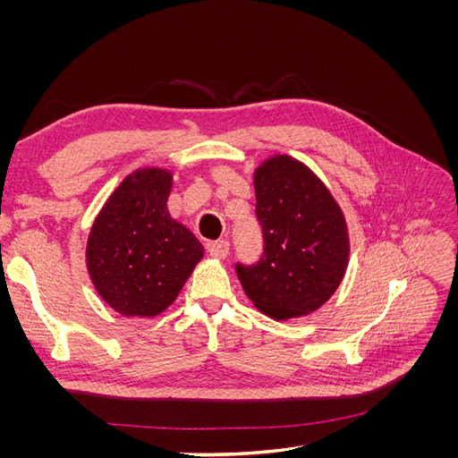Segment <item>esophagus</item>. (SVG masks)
<instances>
[{
	"mask_svg": "<svg viewBox=\"0 0 458 458\" xmlns=\"http://www.w3.org/2000/svg\"><path fill=\"white\" fill-rule=\"evenodd\" d=\"M208 254L216 259H224L229 254V242L227 241H216L208 244Z\"/></svg>",
	"mask_w": 458,
	"mask_h": 458,
	"instance_id": "1",
	"label": "esophagus"
}]
</instances>
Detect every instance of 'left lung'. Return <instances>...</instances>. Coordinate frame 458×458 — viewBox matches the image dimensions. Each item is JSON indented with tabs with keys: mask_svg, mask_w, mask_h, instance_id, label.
<instances>
[{
	"mask_svg": "<svg viewBox=\"0 0 458 458\" xmlns=\"http://www.w3.org/2000/svg\"><path fill=\"white\" fill-rule=\"evenodd\" d=\"M263 256L237 263L246 296L266 315L286 321L317 311L340 286L350 234L338 202L306 164L275 155L254 172Z\"/></svg>",
	"mask_w": 458,
	"mask_h": 458,
	"instance_id": "obj_1",
	"label": "left lung"
}]
</instances>
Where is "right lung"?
I'll use <instances>...</instances> for the list:
<instances>
[{
  "label": "right lung",
  "mask_w": 458,
  "mask_h": 458,
  "mask_svg": "<svg viewBox=\"0 0 458 458\" xmlns=\"http://www.w3.org/2000/svg\"><path fill=\"white\" fill-rule=\"evenodd\" d=\"M172 172L141 168L116 187L95 217L86 263L114 311L155 317L172 306L204 256L199 239L168 212Z\"/></svg>",
  "instance_id": "obj_1"
}]
</instances>
